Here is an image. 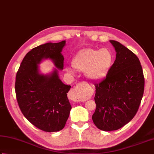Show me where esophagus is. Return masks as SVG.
Returning <instances> with one entry per match:
<instances>
[{
	"label": "esophagus",
	"mask_w": 154,
	"mask_h": 154,
	"mask_svg": "<svg viewBox=\"0 0 154 154\" xmlns=\"http://www.w3.org/2000/svg\"><path fill=\"white\" fill-rule=\"evenodd\" d=\"M87 91L85 86L82 83H79L71 90L70 94L71 95L74 101H81L85 97Z\"/></svg>",
	"instance_id": "obj_1"
}]
</instances>
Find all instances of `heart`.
I'll list each match as a JSON object with an SVG mask.
<instances>
[{"instance_id": "b5f03b06", "label": "heart", "mask_w": 154, "mask_h": 154, "mask_svg": "<svg viewBox=\"0 0 154 154\" xmlns=\"http://www.w3.org/2000/svg\"><path fill=\"white\" fill-rule=\"evenodd\" d=\"M113 64V55L106 48L101 49H86L74 57L72 66L77 70L85 71L89 79L98 81L103 78ZM69 72H71L67 68Z\"/></svg>"}]
</instances>
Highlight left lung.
<instances>
[{"instance_id": "8db88e82", "label": "left lung", "mask_w": 154, "mask_h": 154, "mask_svg": "<svg viewBox=\"0 0 154 154\" xmlns=\"http://www.w3.org/2000/svg\"><path fill=\"white\" fill-rule=\"evenodd\" d=\"M116 58L106 77L96 83L94 124L105 131L117 130L134 118L144 91V77L139 59L119 42L111 40Z\"/></svg>"}]
</instances>
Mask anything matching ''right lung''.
<instances>
[{
    "mask_svg": "<svg viewBox=\"0 0 154 154\" xmlns=\"http://www.w3.org/2000/svg\"><path fill=\"white\" fill-rule=\"evenodd\" d=\"M65 43V41L47 43L33 48L24 57L17 73L15 92L21 112L33 125L44 131L61 130L71 109L67 98L71 85L62 82L58 71L63 69L61 52ZM48 58L56 68L44 75L40 73L38 65Z\"/></svg>",
    "mask_w": 154,
    "mask_h": 154,
    "instance_id": "add662e5",
    "label": "right lung"
}]
</instances>
